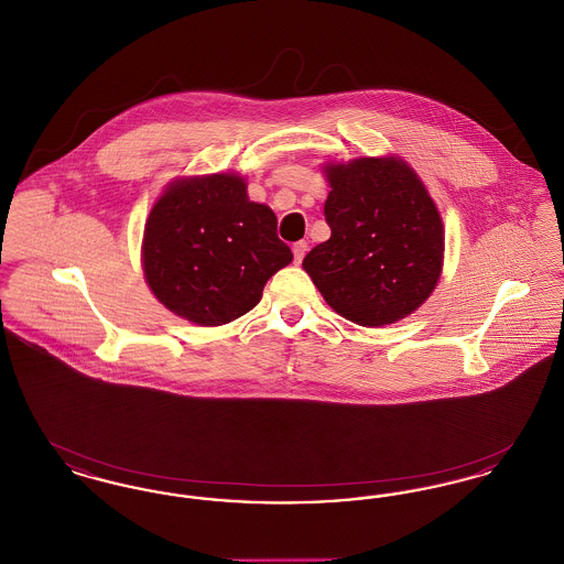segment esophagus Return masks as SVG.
Wrapping results in <instances>:
<instances>
[{
	"mask_svg": "<svg viewBox=\"0 0 564 564\" xmlns=\"http://www.w3.org/2000/svg\"><path fill=\"white\" fill-rule=\"evenodd\" d=\"M294 262L295 264H300L302 262V258L306 256V249H308V245H306V241H297L294 242Z\"/></svg>",
	"mask_w": 564,
	"mask_h": 564,
	"instance_id": "esophagus-1",
	"label": "esophagus"
}]
</instances>
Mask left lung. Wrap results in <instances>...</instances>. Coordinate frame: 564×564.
Wrapping results in <instances>:
<instances>
[{"label": "left lung", "mask_w": 564, "mask_h": 564, "mask_svg": "<svg viewBox=\"0 0 564 564\" xmlns=\"http://www.w3.org/2000/svg\"><path fill=\"white\" fill-rule=\"evenodd\" d=\"M332 237L302 269L345 319L382 327L412 315L444 267V224L419 173L400 156L323 164Z\"/></svg>", "instance_id": "8db88e82"}]
</instances>
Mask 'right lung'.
Instances as JSON below:
<instances>
[{
  "label": "right lung",
  "instance_id": "obj_1",
  "mask_svg": "<svg viewBox=\"0 0 564 564\" xmlns=\"http://www.w3.org/2000/svg\"><path fill=\"white\" fill-rule=\"evenodd\" d=\"M294 260L276 215L247 196L239 173L173 180L145 219L141 267L150 292L182 319L215 327L249 313Z\"/></svg>",
  "mask_w": 564,
  "mask_h": 564
}]
</instances>
